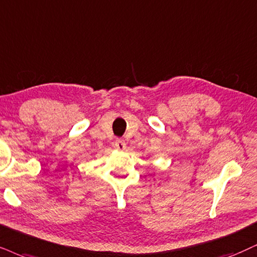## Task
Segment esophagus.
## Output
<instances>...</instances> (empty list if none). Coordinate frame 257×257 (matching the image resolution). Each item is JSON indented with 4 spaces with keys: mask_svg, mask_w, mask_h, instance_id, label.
<instances>
[{
    "mask_svg": "<svg viewBox=\"0 0 257 257\" xmlns=\"http://www.w3.org/2000/svg\"><path fill=\"white\" fill-rule=\"evenodd\" d=\"M115 148L118 149V150H125V148H126V144H125V142L122 141V139H120V138H118L115 141Z\"/></svg>",
    "mask_w": 257,
    "mask_h": 257,
    "instance_id": "1",
    "label": "esophagus"
}]
</instances>
